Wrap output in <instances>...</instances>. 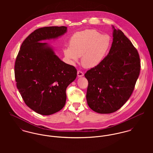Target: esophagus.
Listing matches in <instances>:
<instances>
[{
  "label": "esophagus",
  "mask_w": 153,
  "mask_h": 153,
  "mask_svg": "<svg viewBox=\"0 0 153 153\" xmlns=\"http://www.w3.org/2000/svg\"><path fill=\"white\" fill-rule=\"evenodd\" d=\"M84 74L83 72H82V71H78V72H77V75H78V77H82V76H84Z\"/></svg>",
  "instance_id": "1"
}]
</instances>
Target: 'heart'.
I'll return each mask as SVG.
<instances>
[{
  "label": "heart",
  "mask_w": 153,
  "mask_h": 153,
  "mask_svg": "<svg viewBox=\"0 0 153 153\" xmlns=\"http://www.w3.org/2000/svg\"><path fill=\"white\" fill-rule=\"evenodd\" d=\"M111 45L110 37L102 35L95 29H87L73 35L69 46L64 50L66 58L72 64L81 62L85 67L92 68L99 65L107 55Z\"/></svg>",
  "instance_id": "heart-1"
}]
</instances>
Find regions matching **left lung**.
<instances>
[{"mask_svg":"<svg viewBox=\"0 0 153 153\" xmlns=\"http://www.w3.org/2000/svg\"><path fill=\"white\" fill-rule=\"evenodd\" d=\"M112 28L108 54L85 74L88 81V105L100 114L115 112L128 101L140 72L137 50L121 30Z\"/></svg>","mask_w":153,"mask_h":153,"instance_id":"8db88e82","label":"left lung"}]
</instances>
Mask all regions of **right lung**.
I'll list each match as a JSON object with an SVG mask.
<instances>
[{
	"instance_id": "1",
	"label": "right lung",
	"mask_w": 153,
	"mask_h": 153,
	"mask_svg": "<svg viewBox=\"0 0 153 153\" xmlns=\"http://www.w3.org/2000/svg\"><path fill=\"white\" fill-rule=\"evenodd\" d=\"M67 32L66 26L36 29L23 42L15 65L16 86L26 105L36 112L49 115L62 109L66 89L77 71L61 61L52 48L42 41L56 39Z\"/></svg>"
}]
</instances>
